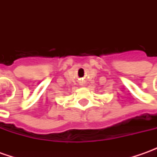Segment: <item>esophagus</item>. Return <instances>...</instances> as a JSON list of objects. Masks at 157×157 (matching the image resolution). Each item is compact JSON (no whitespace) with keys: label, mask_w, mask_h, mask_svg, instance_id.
<instances>
[{"label":"esophagus","mask_w":157,"mask_h":157,"mask_svg":"<svg viewBox=\"0 0 157 157\" xmlns=\"http://www.w3.org/2000/svg\"><path fill=\"white\" fill-rule=\"evenodd\" d=\"M79 83H80V86H85V81H80Z\"/></svg>","instance_id":"esophagus-1"}]
</instances>
